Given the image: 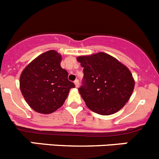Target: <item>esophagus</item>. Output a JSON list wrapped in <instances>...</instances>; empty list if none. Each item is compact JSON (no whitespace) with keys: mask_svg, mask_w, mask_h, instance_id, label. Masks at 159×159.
<instances>
[{"mask_svg":"<svg viewBox=\"0 0 159 159\" xmlns=\"http://www.w3.org/2000/svg\"><path fill=\"white\" fill-rule=\"evenodd\" d=\"M74 84H75V87H79V86H80V82H79V80H75V81H74Z\"/></svg>","mask_w":159,"mask_h":159,"instance_id":"34e87169","label":"esophagus"}]
</instances>
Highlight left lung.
<instances>
[{"instance_id":"left-lung-1","label":"left lung","mask_w":159,"mask_h":159,"mask_svg":"<svg viewBox=\"0 0 159 159\" xmlns=\"http://www.w3.org/2000/svg\"><path fill=\"white\" fill-rule=\"evenodd\" d=\"M77 61L84 74L79 92L91 111L109 116L126 105L135 85L127 67L103 52L80 56Z\"/></svg>"}]
</instances>
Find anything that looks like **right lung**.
Segmentation results:
<instances>
[{"instance_id":"right-lung-1","label":"right lung","mask_w":159,"mask_h":159,"mask_svg":"<svg viewBox=\"0 0 159 159\" xmlns=\"http://www.w3.org/2000/svg\"><path fill=\"white\" fill-rule=\"evenodd\" d=\"M61 54L48 51L39 55L22 71L20 90L28 105L37 112L50 114L62 106L75 84L60 66Z\"/></svg>"}]
</instances>
